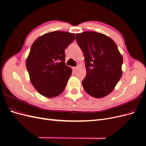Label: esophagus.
Wrapping results in <instances>:
<instances>
[{
  "instance_id": "esophagus-1",
  "label": "esophagus",
  "mask_w": 146,
  "mask_h": 146,
  "mask_svg": "<svg viewBox=\"0 0 146 146\" xmlns=\"http://www.w3.org/2000/svg\"><path fill=\"white\" fill-rule=\"evenodd\" d=\"M77 69V67H73L72 68V70H74V71H76Z\"/></svg>"
}]
</instances>
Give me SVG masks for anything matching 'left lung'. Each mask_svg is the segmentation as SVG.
<instances>
[{
	"instance_id": "1",
	"label": "left lung",
	"mask_w": 146,
	"mask_h": 146,
	"mask_svg": "<svg viewBox=\"0 0 146 146\" xmlns=\"http://www.w3.org/2000/svg\"><path fill=\"white\" fill-rule=\"evenodd\" d=\"M76 40L84 54L86 76L84 90L96 98L113 91L122 75V56L111 38L90 31L76 34Z\"/></svg>"
}]
</instances>
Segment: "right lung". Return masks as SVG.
<instances>
[{
    "label": "right lung",
    "mask_w": 146,
    "mask_h": 146,
    "mask_svg": "<svg viewBox=\"0 0 146 146\" xmlns=\"http://www.w3.org/2000/svg\"><path fill=\"white\" fill-rule=\"evenodd\" d=\"M76 38L61 31L47 33L34 41L26 60L30 80L39 94L48 98L61 94L72 74L65 64L64 50Z\"/></svg>",
    "instance_id": "1"
}]
</instances>
